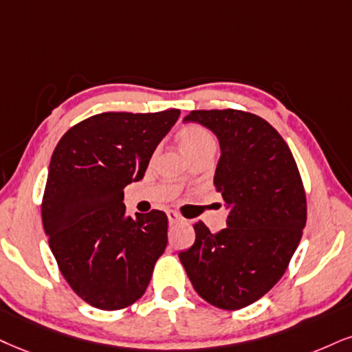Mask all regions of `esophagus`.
Wrapping results in <instances>:
<instances>
[{"label": "esophagus", "instance_id": "34e87169", "mask_svg": "<svg viewBox=\"0 0 352 352\" xmlns=\"http://www.w3.org/2000/svg\"><path fill=\"white\" fill-rule=\"evenodd\" d=\"M168 220H169V223H179V222H183V217H181L179 214H176V212H173V210H169L168 212Z\"/></svg>", "mask_w": 352, "mask_h": 352}]
</instances>
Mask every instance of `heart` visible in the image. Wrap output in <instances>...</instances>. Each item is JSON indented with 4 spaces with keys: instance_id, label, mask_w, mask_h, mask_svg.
I'll list each match as a JSON object with an SVG mask.
<instances>
[{
    "instance_id": "heart-1",
    "label": "heart",
    "mask_w": 352,
    "mask_h": 352,
    "mask_svg": "<svg viewBox=\"0 0 352 352\" xmlns=\"http://www.w3.org/2000/svg\"><path fill=\"white\" fill-rule=\"evenodd\" d=\"M177 142H179L184 153L188 155V158L196 153H201V151L215 148L214 137L210 135L209 130L199 124L183 125L177 130Z\"/></svg>"
}]
</instances>
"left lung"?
I'll use <instances>...</instances> for the list:
<instances>
[{
  "label": "left lung",
  "mask_w": 352,
  "mask_h": 352,
  "mask_svg": "<svg viewBox=\"0 0 352 352\" xmlns=\"http://www.w3.org/2000/svg\"><path fill=\"white\" fill-rule=\"evenodd\" d=\"M220 142L214 184L230 210L217 233L194 223L179 259L192 287L222 310L259 300L284 276L307 223V197L292 151L263 117L238 109L192 111Z\"/></svg>",
  "instance_id": "1"
}]
</instances>
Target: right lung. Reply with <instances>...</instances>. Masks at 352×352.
Segmentation results:
<instances>
[{
	"label": "right lung",
	"mask_w": 352,
	"mask_h": 352,
	"mask_svg": "<svg viewBox=\"0 0 352 352\" xmlns=\"http://www.w3.org/2000/svg\"><path fill=\"white\" fill-rule=\"evenodd\" d=\"M179 109L102 112L73 125L52 155L42 223L60 272L78 297L120 310L148 287L168 245L162 210L125 217L124 188L140 181Z\"/></svg>",
	"instance_id": "1"
}]
</instances>
